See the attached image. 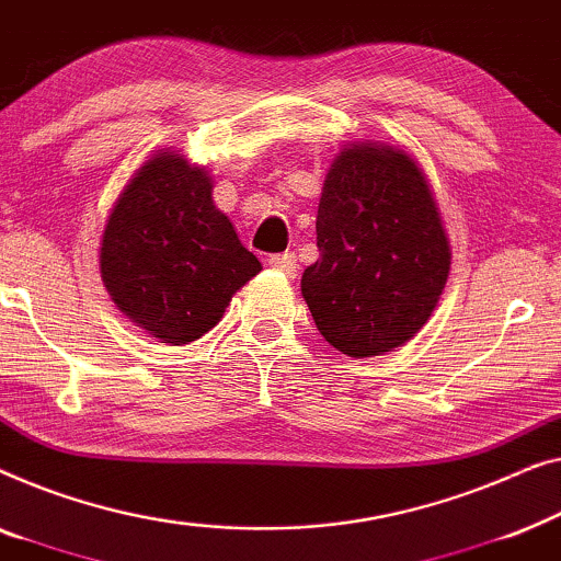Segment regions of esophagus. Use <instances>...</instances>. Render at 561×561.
I'll return each instance as SVG.
<instances>
[{
  "label": "esophagus",
  "mask_w": 561,
  "mask_h": 561,
  "mask_svg": "<svg viewBox=\"0 0 561 561\" xmlns=\"http://www.w3.org/2000/svg\"><path fill=\"white\" fill-rule=\"evenodd\" d=\"M270 266H274V270H279L282 274H287V277H295L297 274V270H299V264H297V256L291 254H274V256H270Z\"/></svg>",
  "instance_id": "34e87169"
}]
</instances>
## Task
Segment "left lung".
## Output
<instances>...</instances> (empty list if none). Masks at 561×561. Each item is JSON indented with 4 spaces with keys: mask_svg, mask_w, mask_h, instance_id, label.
Wrapping results in <instances>:
<instances>
[{
    "mask_svg": "<svg viewBox=\"0 0 561 561\" xmlns=\"http://www.w3.org/2000/svg\"><path fill=\"white\" fill-rule=\"evenodd\" d=\"M320 259L302 297L322 337L351 358L412 341L447 284L449 239L412 154L383 141L345 145L318 205Z\"/></svg>",
    "mask_w": 561,
    "mask_h": 561,
    "instance_id": "obj_1",
    "label": "left lung"
}]
</instances>
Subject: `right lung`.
<instances>
[{
	"label": "right lung",
	"mask_w": 561,
	"mask_h": 561,
	"mask_svg": "<svg viewBox=\"0 0 561 561\" xmlns=\"http://www.w3.org/2000/svg\"><path fill=\"white\" fill-rule=\"evenodd\" d=\"M99 266L114 305L170 345L216 328L236 291L262 272L213 203L208 170L178 149H160L124 185L101 236Z\"/></svg>",
	"instance_id": "1"
}]
</instances>
